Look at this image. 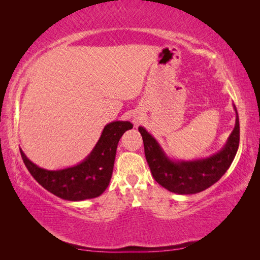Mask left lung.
I'll use <instances>...</instances> for the list:
<instances>
[{
    "mask_svg": "<svg viewBox=\"0 0 260 260\" xmlns=\"http://www.w3.org/2000/svg\"><path fill=\"white\" fill-rule=\"evenodd\" d=\"M236 110V125L220 152L194 161H172L165 155L157 141L144 127L139 131L144 143V152L153 178L165 189L178 194H194L214 184L227 172L238 151L240 127Z\"/></svg>",
    "mask_w": 260,
    "mask_h": 260,
    "instance_id": "8db88e82",
    "label": "left lung"
}]
</instances>
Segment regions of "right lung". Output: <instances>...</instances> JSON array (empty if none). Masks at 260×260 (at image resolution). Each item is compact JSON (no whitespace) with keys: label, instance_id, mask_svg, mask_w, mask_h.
I'll return each instance as SVG.
<instances>
[{"label":"right lung","instance_id":"right-lung-1","mask_svg":"<svg viewBox=\"0 0 260 260\" xmlns=\"http://www.w3.org/2000/svg\"><path fill=\"white\" fill-rule=\"evenodd\" d=\"M133 128L129 121H112L104 127L101 139L81 163L63 170L49 171L32 163L20 148L22 159L39 184L63 200L81 201L97 198L107 189L120 137Z\"/></svg>","mask_w":260,"mask_h":260}]
</instances>
